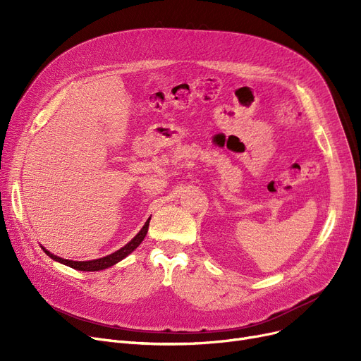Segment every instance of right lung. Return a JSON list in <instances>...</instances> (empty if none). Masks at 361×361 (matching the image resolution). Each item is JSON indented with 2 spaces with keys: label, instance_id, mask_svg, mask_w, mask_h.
<instances>
[{
  "label": "right lung",
  "instance_id": "obj_1",
  "mask_svg": "<svg viewBox=\"0 0 361 361\" xmlns=\"http://www.w3.org/2000/svg\"><path fill=\"white\" fill-rule=\"evenodd\" d=\"M149 221H150V218L145 222V225H143V228L136 234V237H133L124 247H121L120 250H117V252H114V253H111V255H108V256H105V257H99V259H93V260H68V259H63V257H60V256H55V255H52L51 252H48L44 245H41L42 247V250L52 259V260H55V262H60V263H63V264H66V267H70V268H73V269H78V271H85V272H97V271H104V269H108V268H111V267H114V264L116 263H118L120 260H123L124 257H127L130 253H133L135 252L139 245H140V243L143 241V238L146 237V234H147V228H149Z\"/></svg>",
  "mask_w": 361,
  "mask_h": 361
}]
</instances>
